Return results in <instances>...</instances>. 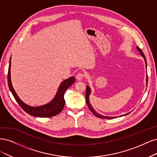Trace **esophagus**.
<instances>
[{"label": "esophagus", "mask_w": 157, "mask_h": 157, "mask_svg": "<svg viewBox=\"0 0 157 157\" xmlns=\"http://www.w3.org/2000/svg\"><path fill=\"white\" fill-rule=\"evenodd\" d=\"M84 78V75L82 73H79L77 74L76 75V79L78 80V81H82Z\"/></svg>", "instance_id": "esophagus-1"}]
</instances>
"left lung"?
Segmentation results:
<instances>
[{"mask_svg":"<svg viewBox=\"0 0 157 157\" xmlns=\"http://www.w3.org/2000/svg\"><path fill=\"white\" fill-rule=\"evenodd\" d=\"M136 48H137V50L140 52V55H141V56L143 57V58L144 59L145 63V67H146V68H147V62H146V59H145V57L144 54L143 53V52H142V51H141V49H140L138 47H137ZM147 82H148V79H147V75H146V86H147ZM90 93H91V89H90V87H89V85H87V86H86V93H85L86 102H87V105H88V107H89V109H90V111H91L92 113H93L94 115L97 116V117H98V118H101V119H114V118H115V117H108V116L102 115H101V114H100V113H97V112H96V111L94 109V108L92 107V105H91V104H90V101H89V96H90ZM128 113H130V112H129V113H126V114H124V115H120L119 117H123V116L128 115Z\"/></svg>","mask_w":157,"mask_h":157,"instance_id":"obj_1","label":"left lung"}]
</instances>
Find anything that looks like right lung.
Listing matches in <instances>:
<instances>
[{
    "instance_id": "add662e5",
    "label": "right lung",
    "mask_w": 157,
    "mask_h": 157,
    "mask_svg": "<svg viewBox=\"0 0 157 157\" xmlns=\"http://www.w3.org/2000/svg\"><path fill=\"white\" fill-rule=\"evenodd\" d=\"M10 68H11V57L10 59L9 68L8 72V84L10 90L12 93L13 97L17 101L19 105L21 106V108L25 112L30 114L34 117H51L53 116L57 115L63 109L65 100L64 98V94L68 88H69L74 82L75 78L74 76L70 77L67 79H64L63 82L60 84L59 87L57 89L56 94L49 102L45 104L39 106H31L27 104L19 98L16 92L15 91L13 88L12 81H11V74H10Z\"/></svg>"
}]
</instances>
